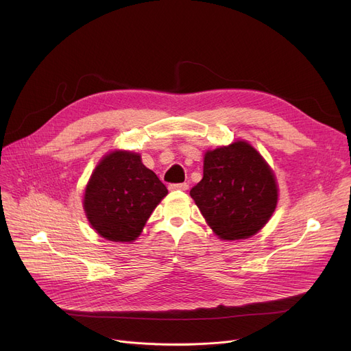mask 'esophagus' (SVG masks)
<instances>
[{
  "label": "esophagus",
  "instance_id": "1",
  "mask_svg": "<svg viewBox=\"0 0 351 351\" xmlns=\"http://www.w3.org/2000/svg\"><path fill=\"white\" fill-rule=\"evenodd\" d=\"M188 183H172V185H169L171 191H188Z\"/></svg>",
  "mask_w": 351,
  "mask_h": 351
}]
</instances>
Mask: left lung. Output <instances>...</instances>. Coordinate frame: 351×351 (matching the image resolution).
I'll return each mask as SVG.
<instances>
[{
  "mask_svg": "<svg viewBox=\"0 0 351 351\" xmlns=\"http://www.w3.org/2000/svg\"><path fill=\"white\" fill-rule=\"evenodd\" d=\"M200 213L223 241H242L259 232L278 206L276 176L246 141L206 151L204 178L191 189Z\"/></svg>",
  "mask_w": 351,
  "mask_h": 351,
  "instance_id": "obj_1",
  "label": "left lung"
}]
</instances>
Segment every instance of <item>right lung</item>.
Masks as SVG:
<instances>
[{"label": "right lung", "instance_id": "add662e5", "mask_svg": "<svg viewBox=\"0 0 351 351\" xmlns=\"http://www.w3.org/2000/svg\"><path fill=\"white\" fill-rule=\"evenodd\" d=\"M168 189L131 151H112L95 166L84 193L89 225L110 242L132 243Z\"/></svg>", "mask_w": 351, "mask_h": 351}]
</instances>
